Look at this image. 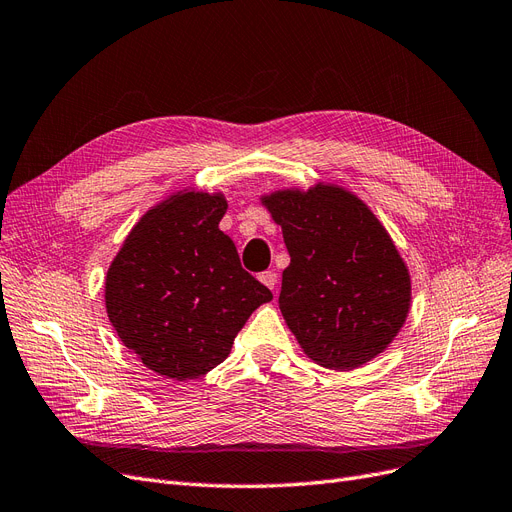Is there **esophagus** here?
<instances>
[{
    "mask_svg": "<svg viewBox=\"0 0 512 512\" xmlns=\"http://www.w3.org/2000/svg\"><path fill=\"white\" fill-rule=\"evenodd\" d=\"M259 280L263 282V285H266L268 289H276V282H278V274L276 272H272V270H268V272H261L259 274Z\"/></svg>",
    "mask_w": 512,
    "mask_h": 512,
    "instance_id": "1",
    "label": "esophagus"
}]
</instances>
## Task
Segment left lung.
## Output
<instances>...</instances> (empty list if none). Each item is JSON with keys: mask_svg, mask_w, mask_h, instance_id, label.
<instances>
[{"mask_svg": "<svg viewBox=\"0 0 512 512\" xmlns=\"http://www.w3.org/2000/svg\"><path fill=\"white\" fill-rule=\"evenodd\" d=\"M261 202L282 227L291 255L278 306L299 346L335 371L384 352L407 318L411 278L369 206L323 183Z\"/></svg>", "mask_w": 512, "mask_h": 512, "instance_id": "obj_1", "label": "left lung"}]
</instances>
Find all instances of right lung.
<instances>
[{"label":"right lung","instance_id":"right-lung-1","mask_svg":"<svg viewBox=\"0 0 512 512\" xmlns=\"http://www.w3.org/2000/svg\"><path fill=\"white\" fill-rule=\"evenodd\" d=\"M223 194L179 192L132 227L105 278V308L122 344L170 380L223 363L268 287L244 272L219 230Z\"/></svg>","mask_w":512,"mask_h":512}]
</instances>
